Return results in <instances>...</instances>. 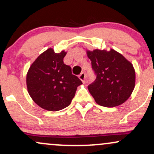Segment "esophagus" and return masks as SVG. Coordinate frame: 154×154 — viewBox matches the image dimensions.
I'll return each instance as SVG.
<instances>
[{"mask_svg":"<svg viewBox=\"0 0 154 154\" xmlns=\"http://www.w3.org/2000/svg\"><path fill=\"white\" fill-rule=\"evenodd\" d=\"M79 78L83 83H85V79H86V75L84 73V72H82V73L79 75Z\"/></svg>","mask_w":154,"mask_h":154,"instance_id":"obj_1","label":"esophagus"}]
</instances>
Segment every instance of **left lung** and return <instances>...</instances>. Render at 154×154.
I'll use <instances>...</instances> for the list:
<instances>
[{"instance_id":"left-lung-1","label":"left lung","mask_w":154,"mask_h":154,"mask_svg":"<svg viewBox=\"0 0 154 154\" xmlns=\"http://www.w3.org/2000/svg\"><path fill=\"white\" fill-rule=\"evenodd\" d=\"M96 79L88 85L98 105L115 107L125 103L135 85V72L131 62L114 49L87 51Z\"/></svg>"}]
</instances>
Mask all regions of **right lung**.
Masks as SVG:
<instances>
[{"instance_id": "1", "label": "right lung", "mask_w": 154, "mask_h": 154, "mask_svg": "<svg viewBox=\"0 0 154 154\" xmlns=\"http://www.w3.org/2000/svg\"><path fill=\"white\" fill-rule=\"evenodd\" d=\"M66 52L48 48L32 63L26 75V87L32 99L45 110H61L71 103L82 81L63 63Z\"/></svg>"}]
</instances>
